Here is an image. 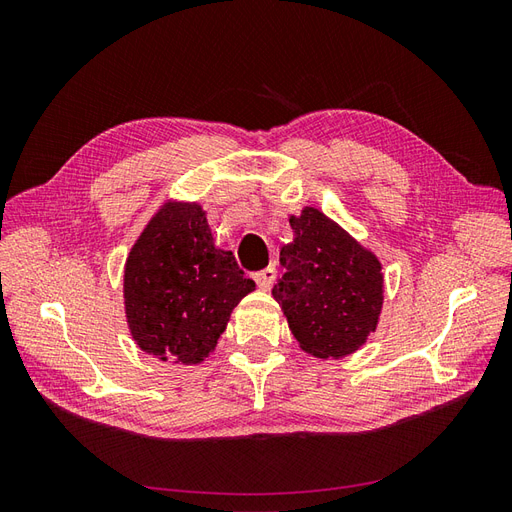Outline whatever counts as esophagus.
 <instances>
[{
	"label": "esophagus",
	"instance_id": "esophagus-1",
	"mask_svg": "<svg viewBox=\"0 0 512 512\" xmlns=\"http://www.w3.org/2000/svg\"><path fill=\"white\" fill-rule=\"evenodd\" d=\"M275 277H277L275 267H267L265 271L256 273V275H254V280H256V284H258V288H260V290H265V292H267V290H271V288H273Z\"/></svg>",
	"mask_w": 512,
	"mask_h": 512
}]
</instances>
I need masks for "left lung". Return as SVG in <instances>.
<instances>
[{
	"label": "left lung",
	"instance_id": "8db88e82",
	"mask_svg": "<svg viewBox=\"0 0 512 512\" xmlns=\"http://www.w3.org/2000/svg\"><path fill=\"white\" fill-rule=\"evenodd\" d=\"M284 277L273 288L299 348L316 359H346L376 333L384 305L380 258L316 207L288 218Z\"/></svg>",
	"mask_w": 512,
	"mask_h": 512
}]
</instances>
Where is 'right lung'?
<instances>
[{"mask_svg": "<svg viewBox=\"0 0 512 512\" xmlns=\"http://www.w3.org/2000/svg\"><path fill=\"white\" fill-rule=\"evenodd\" d=\"M256 284L213 239L198 200L168 198L123 265V312L136 346L173 365L213 354L232 309Z\"/></svg>", "mask_w": 512, "mask_h": 512, "instance_id": "obj_1", "label": "right lung"}]
</instances>
